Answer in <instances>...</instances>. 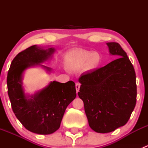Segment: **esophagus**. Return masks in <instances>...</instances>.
Returning a JSON list of instances; mask_svg holds the SVG:
<instances>
[{"label":"esophagus","mask_w":148,"mask_h":148,"mask_svg":"<svg viewBox=\"0 0 148 148\" xmlns=\"http://www.w3.org/2000/svg\"><path fill=\"white\" fill-rule=\"evenodd\" d=\"M80 86H81V84L77 82L76 83V89H77V92H79V88H80Z\"/></svg>","instance_id":"obj_1"}]
</instances>
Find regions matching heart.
<instances>
[{"label":"heart","mask_w":148,"mask_h":148,"mask_svg":"<svg viewBox=\"0 0 148 148\" xmlns=\"http://www.w3.org/2000/svg\"><path fill=\"white\" fill-rule=\"evenodd\" d=\"M100 62L99 53L84 49H75L69 51L64 56V64L69 70L77 71L83 66L87 70L97 68Z\"/></svg>","instance_id":"b5f03b06"}]
</instances>
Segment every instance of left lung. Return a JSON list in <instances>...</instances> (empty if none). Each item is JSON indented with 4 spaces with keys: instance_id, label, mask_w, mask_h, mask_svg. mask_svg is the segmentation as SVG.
I'll list each match as a JSON object with an SVG mask.
<instances>
[{
    "instance_id": "8db88e82",
    "label": "left lung",
    "mask_w": 148,
    "mask_h": 148,
    "mask_svg": "<svg viewBox=\"0 0 148 148\" xmlns=\"http://www.w3.org/2000/svg\"><path fill=\"white\" fill-rule=\"evenodd\" d=\"M118 59L95 71L82 74L78 95L84 102L89 125L107 133L127 122L137 101L136 74L127 53L116 42L107 43Z\"/></svg>"
}]
</instances>
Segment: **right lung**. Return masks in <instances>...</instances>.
Returning a JSON list of instances; mask_svg holds the SVG:
<instances>
[{"instance_id": "right-lung-1", "label": "right lung", "mask_w": 148, "mask_h": 148, "mask_svg": "<svg viewBox=\"0 0 148 148\" xmlns=\"http://www.w3.org/2000/svg\"><path fill=\"white\" fill-rule=\"evenodd\" d=\"M53 51V48L30 46L16 55L7 76L8 94L15 115L26 129L41 135L51 134L59 129L67 106L77 96L72 81L51 82L30 99L25 96L21 85L24 70L32 65H40Z\"/></svg>"}]
</instances>
